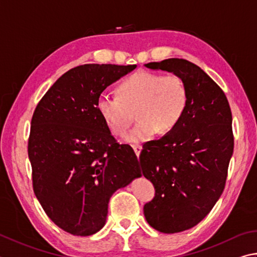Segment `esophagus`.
Masks as SVG:
<instances>
[{"label": "esophagus", "instance_id": "34e87169", "mask_svg": "<svg viewBox=\"0 0 257 257\" xmlns=\"http://www.w3.org/2000/svg\"><path fill=\"white\" fill-rule=\"evenodd\" d=\"M133 148H134V151H135V154H136L137 156H139V154H141V151H142V146L141 145H133Z\"/></svg>", "mask_w": 257, "mask_h": 257}]
</instances>
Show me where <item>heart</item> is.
Instances as JSON below:
<instances>
[{
  "label": "heart",
  "instance_id": "b5f03b06",
  "mask_svg": "<svg viewBox=\"0 0 257 257\" xmlns=\"http://www.w3.org/2000/svg\"><path fill=\"white\" fill-rule=\"evenodd\" d=\"M120 96L102 92L96 108L102 119L114 135L123 136L134 120H139L127 136L130 143L145 142L157 132L173 130L188 106L186 84L176 74L138 71L120 84Z\"/></svg>",
  "mask_w": 257,
  "mask_h": 257
}]
</instances>
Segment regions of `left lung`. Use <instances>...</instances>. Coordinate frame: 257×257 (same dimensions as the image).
I'll list each match as a JSON object with an SVG mask.
<instances>
[{"label":"left lung","instance_id":"left-lung-1","mask_svg":"<svg viewBox=\"0 0 257 257\" xmlns=\"http://www.w3.org/2000/svg\"><path fill=\"white\" fill-rule=\"evenodd\" d=\"M145 66L181 76L189 93L176 127L145 145L139 156L144 176L155 188L145 218L154 229L174 234L198 225L225 189L234 151L232 116L225 93L195 64L169 58Z\"/></svg>","mask_w":257,"mask_h":257}]
</instances>
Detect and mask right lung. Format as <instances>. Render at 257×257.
Returning a JSON list of instances; mask_svg holds the SVG:
<instances>
[{"mask_svg":"<svg viewBox=\"0 0 257 257\" xmlns=\"http://www.w3.org/2000/svg\"><path fill=\"white\" fill-rule=\"evenodd\" d=\"M136 67L85 64L69 69L32 115L28 155L34 192L51 221L72 235L99 231L111 195L142 176L133 148L116 143L96 108L101 93Z\"/></svg>","mask_w":257,"mask_h":257,"instance_id":"obj_1","label":"right lung"}]
</instances>
